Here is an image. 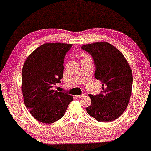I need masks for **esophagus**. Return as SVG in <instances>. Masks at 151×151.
<instances>
[{
    "label": "esophagus",
    "mask_w": 151,
    "mask_h": 151,
    "mask_svg": "<svg viewBox=\"0 0 151 151\" xmlns=\"http://www.w3.org/2000/svg\"><path fill=\"white\" fill-rule=\"evenodd\" d=\"M86 96V94L85 93H83L82 94H81V95H78V98H82V97H84Z\"/></svg>",
    "instance_id": "esophagus-1"
}]
</instances>
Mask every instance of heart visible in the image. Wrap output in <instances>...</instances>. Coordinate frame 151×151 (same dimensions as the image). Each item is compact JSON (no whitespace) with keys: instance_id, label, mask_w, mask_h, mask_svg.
I'll use <instances>...</instances> for the list:
<instances>
[{"instance_id":"obj_1","label":"heart","mask_w":151,"mask_h":151,"mask_svg":"<svg viewBox=\"0 0 151 151\" xmlns=\"http://www.w3.org/2000/svg\"><path fill=\"white\" fill-rule=\"evenodd\" d=\"M80 56H81V57H82V59H84V58L89 57L88 55L87 54H86V53H84V52H82V53H81Z\"/></svg>"}]
</instances>
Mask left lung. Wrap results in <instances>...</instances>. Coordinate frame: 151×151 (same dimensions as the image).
<instances>
[{
  "instance_id": "left-lung-1",
  "label": "left lung",
  "mask_w": 151,
  "mask_h": 151,
  "mask_svg": "<svg viewBox=\"0 0 151 151\" xmlns=\"http://www.w3.org/2000/svg\"><path fill=\"white\" fill-rule=\"evenodd\" d=\"M94 61V76L103 83L101 94H89L92 103L88 114L100 122H112L127 108L132 94L133 76L130 66L117 48L106 42L82 46Z\"/></svg>"
}]
</instances>
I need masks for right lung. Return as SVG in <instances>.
<instances>
[{
  "label": "right lung",
  "instance_id": "1",
  "mask_svg": "<svg viewBox=\"0 0 151 151\" xmlns=\"http://www.w3.org/2000/svg\"><path fill=\"white\" fill-rule=\"evenodd\" d=\"M72 45L46 43L25 60L22 72L24 104L32 117L44 124H52L65 115L73 96L52 90L61 83L64 58Z\"/></svg>",
  "mask_w": 151,
  "mask_h": 151
}]
</instances>
